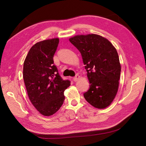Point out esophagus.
<instances>
[{
    "label": "esophagus",
    "mask_w": 146,
    "mask_h": 146,
    "mask_svg": "<svg viewBox=\"0 0 146 146\" xmlns=\"http://www.w3.org/2000/svg\"><path fill=\"white\" fill-rule=\"evenodd\" d=\"M79 78H80V76H79L78 75H76L73 77V80L75 81V82H76V81L78 80Z\"/></svg>",
    "instance_id": "obj_1"
}]
</instances>
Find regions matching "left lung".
I'll use <instances>...</instances> for the list:
<instances>
[{"mask_svg":"<svg viewBox=\"0 0 146 146\" xmlns=\"http://www.w3.org/2000/svg\"><path fill=\"white\" fill-rule=\"evenodd\" d=\"M70 42L82 55L90 89L84 93L88 102L103 109L111 104L118 91L121 66L117 50L108 39L95 34L77 35Z\"/></svg>","mask_w":146,"mask_h":146,"instance_id":"1","label":"left lung"}]
</instances>
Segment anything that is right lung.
I'll list each match as a JSON object with an SVG mask.
<instances>
[{
  "instance_id": "right-lung-1",
  "label": "right lung",
  "mask_w": 146,
  "mask_h": 146,
  "mask_svg": "<svg viewBox=\"0 0 146 146\" xmlns=\"http://www.w3.org/2000/svg\"><path fill=\"white\" fill-rule=\"evenodd\" d=\"M58 38L39 42L29 49L24 62L23 78L29 100L40 114L50 116L63 104L64 92L70 86L54 65Z\"/></svg>"
}]
</instances>
